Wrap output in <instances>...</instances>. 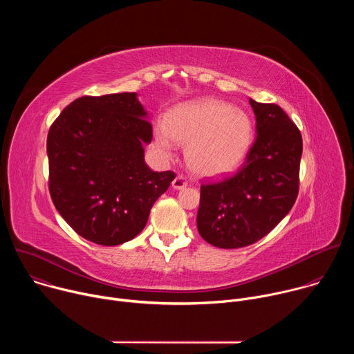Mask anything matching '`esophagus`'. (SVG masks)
Segmentation results:
<instances>
[{
  "label": "esophagus",
  "mask_w": 354,
  "mask_h": 354,
  "mask_svg": "<svg viewBox=\"0 0 354 354\" xmlns=\"http://www.w3.org/2000/svg\"><path fill=\"white\" fill-rule=\"evenodd\" d=\"M185 186H187V179L183 175H178L172 182L174 189H183Z\"/></svg>",
  "instance_id": "34e87169"
}]
</instances>
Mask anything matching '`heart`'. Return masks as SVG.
Listing matches in <instances>:
<instances>
[{
    "mask_svg": "<svg viewBox=\"0 0 354 354\" xmlns=\"http://www.w3.org/2000/svg\"><path fill=\"white\" fill-rule=\"evenodd\" d=\"M252 122L241 109L218 99H200L174 108L167 124L154 127V142L169 157L175 142L186 144L190 169L206 178L232 172L246 157L252 142Z\"/></svg>",
    "mask_w": 354,
    "mask_h": 354,
    "instance_id": "heart-1",
    "label": "heart"
}]
</instances>
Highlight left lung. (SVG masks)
Listing matches in <instances>:
<instances>
[{"label":"left lung","instance_id":"left-lung-1","mask_svg":"<svg viewBox=\"0 0 354 354\" xmlns=\"http://www.w3.org/2000/svg\"><path fill=\"white\" fill-rule=\"evenodd\" d=\"M257 138L231 176L200 186L197 231L209 243L235 249L258 242L291 210L298 196L302 137L276 104L249 99Z\"/></svg>","mask_w":354,"mask_h":354}]
</instances>
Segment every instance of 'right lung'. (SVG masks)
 I'll list each match as a JSON object with an SVG mask.
<instances>
[{
    "label": "right lung",
    "instance_id": "obj_1",
    "mask_svg": "<svg viewBox=\"0 0 354 354\" xmlns=\"http://www.w3.org/2000/svg\"><path fill=\"white\" fill-rule=\"evenodd\" d=\"M136 92L82 96L50 126L48 192L60 216L82 238L124 243L147 224L156 200L175 179L144 161L153 126Z\"/></svg>",
    "mask_w": 354,
    "mask_h": 354
}]
</instances>
